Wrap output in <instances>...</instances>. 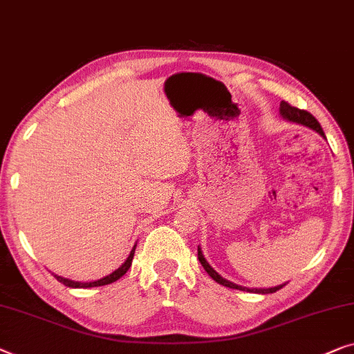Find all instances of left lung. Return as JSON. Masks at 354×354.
<instances>
[{"mask_svg": "<svg viewBox=\"0 0 354 354\" xmlns=\"http://www.w3.org/2000/svg\"><path fill=\"white\" fill-rule=\"evenodd\" d=\"M279 111H281V115H283V118H286V120L299 122V124H304V126H308V127H311V129H315L316 132H319L322 137H326L321 124H319V122H317L316 118L310 113V111L300 110V109H297V106H292L290 104H288V102H284V100L281 102ZM198 259H199V262H201L203 268L207 271V274L211 276V278L215 281V283L222 284V286H225V288L239 289V290H249V292H257V294H273V292L283 289L284 286H286V284H283V286H278V288H271V289H245V288H241V286H236V284L230 283V281H227V279H223L222 276H220L217 271H215L212 266L207 263V260L204 259V255H203L201 249H199V248H198Z\"/></svg>", "mask_w": 354, "mask_h": 354, "instance_id": "8db88e82", "label": "left lung"}]
</instances>
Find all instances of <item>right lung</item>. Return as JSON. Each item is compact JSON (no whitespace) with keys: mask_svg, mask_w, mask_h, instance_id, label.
<instances>
[{"mask_svg":"<svg viewBox=\"0 0 354 354\" xmlns=\"http://www.w3.org/2000/svg\"><path fill=\"white\" fill-rule=\"evenodd\" d=\"M134 252H136V245H134V249L131 250L129 257H127L126 262L122 263V265L120 266V268H118L116 271H113V273H111V274L105 276V278H102V279H99V281H94V283H76V281L65 279V278H62V276H57V274H54V276H55V279L59 281V283H62V284H65V286H68V288H99V286L111 284V283H115V281L120 279L121 276H124V274H126V271L131 268L132 259H134Z\"/></svg>","mask_w":354,"mask_h":354,"instance_id":"add662e5","label":"right lung"}]
</instances>
